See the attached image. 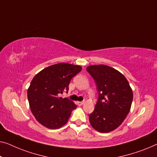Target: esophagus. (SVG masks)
I'll use <instances>...</instances> for the list:
<instances>
[{
  "mask_svg": "<svg viewBox=\"0 0 157 157\" xmlns=\"http://www.w3.org/2000/svg\"><path fill=\"white\" fill-rule=\"evenodd\" d=\"M84 103H85V101H78V105L79 106L82 105Z\"/></svg>",
  "mask_w": 157,
  "mask_h": 157,
  "instance_id": "34e87169",
  "label": "esophagus"
}]
</instances>
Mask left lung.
<instances>
[{"mask_svg":"<svg viewBox=\"0 0 157 157\" xmlns=\"http://www.w3.org/2000/svg\"><path fill=\"white\" fill-rule=\"evenodd\" d=\"M96 83L98 100L90 114L92 127L101 133L117 129L130 111L133 92L127 79L117 70L105 65L87 67Z\"/></svg>","mask_w":157,"mask_h":157,"instance_id":"obj_1","label":"left lung"}]
</instances>
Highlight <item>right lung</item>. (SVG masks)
<instances>
[{
    "label": "right lung",
    "mask_w": 157,
    "mask_h": 157,
    "mask_svg": "<svg viewBox=\"0 0 157 157\" xmlns=\"http://www.w3.org/2000/svg\"><path fill=\"white\" fill-rule=\"evenodd\" d=\"M81 70L79 65L61 63L45 68L32 79L28 90L30 108L44 127L56 129L67 122L77 105L59 95L68 92L70 80Z\"/></svg>",
    "instance_id": "1"
}]
</instances>
